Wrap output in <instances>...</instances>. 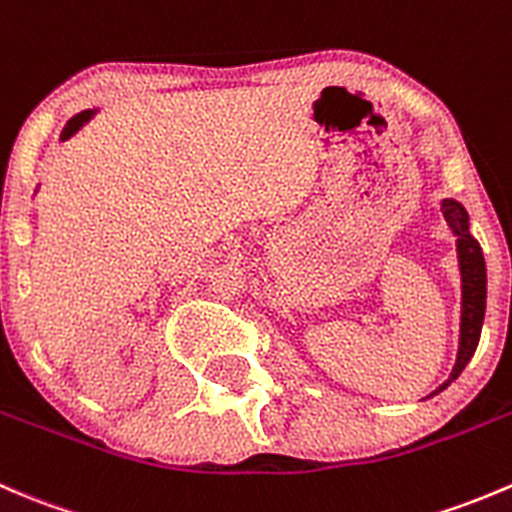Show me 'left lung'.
I'll use <instances>...</instances> for the list:
<instances>
[{
  "instance_id": "8db88e82",
  "label": "left lung",
  "mask_w": 512,
  "mask_h": 512,
  "mask_svg": "<svg viewBox=\"0 0 512 512\" xmlns=\"http://www.w3.org/2000/svg\"><path fill=\"white\" fill-rule=\"evenodd\" d=\"M440 209H443V216L445 221H448L450 231L458 236L455 246H458L460 283H463V301H460L463 306H460V341H458L455 366L453 371H450L448 381H445L435 393L448 388L450 383L463 373V368L468 366L475 348H478L480 328H483V318H485V283H488V278H485L483 251H480L478 241L470 236L468 214H465V209L455 199H443Z\"/></svg>"
}]
</instances>
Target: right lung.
<instances>
[{
	"instance_id": "1",
	"label": "right lung",
	"mask_w": 512,
	"mask_h": 512,
	"mask_svg": "<svg viewBox=\"0 0 512 512\" xmlns=\"http://www.w3.org/2000/svg\"><path fill=\"white\" fill-rule=\"evenodd\" d=\"M96 114V109H86V111H82V114H77V116H72V119L67 121V126H64V131H62V136H59V139L62 141H67L69 136H74L77 134L79 129H82V126L86 124V121L91 119V116Z\"/></svg>"
}]
</instances>
